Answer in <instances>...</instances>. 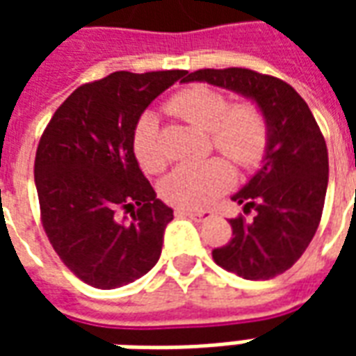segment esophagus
<instances>
[{
    "label": "esophagus",
    "instance_id": "esophagus-1",
    "mask_svg": "<svg viewBox=\"0 0 356 356\" xmlns=\"http://www.w3.org/2000/svg\"><path fill=\"white\" fill-rule=\"evenodd\" d=\"M175 213H177V216L191 217V219H194V221H204V219H209V217L213 216V213L208 211V209H204V211H194V209H183V208L175 209Z\"/></svg>",
    "mask_w": 356,
    "mask_h": 356
}]
</instances>
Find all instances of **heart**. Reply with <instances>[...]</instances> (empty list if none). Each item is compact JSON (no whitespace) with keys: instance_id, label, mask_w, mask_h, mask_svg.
Wrapping results in <instances>:
<instances>
[{"instance_id":"heart-1","label":"heart","mask_w":356,"mask_h":356,"mask_svg":"<svg viewBox=\"0 0 356 356\" xmlns=\"http://www.w3.org/2000/svg\"><path fill=\"white\" fill-rule=\"evenodd\" d=\"M168 110L186 122L209 131L211 145L242 170H254L267 154L268 124L263 110L254 102L231 104L216 88L193 86L179 91L168 102ZM133 152L145 171L154 173L165 163L158 120L145 114L133 131ZM232 168L221 158L198 163H181L163 177V200L179 208H204L232 185Z\"/></svg>"}]
</instances>
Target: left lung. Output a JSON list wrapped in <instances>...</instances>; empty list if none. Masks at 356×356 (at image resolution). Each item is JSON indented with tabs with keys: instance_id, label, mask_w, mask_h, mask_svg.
I'll use <instances>...</instances> for the list:
<instances>
[{
	"instance_id": "left-lung-1",
	"label": "left lung",
	"mask_w": 356,
	"mask_h": 356,
	"mask_svg": "<svg viewBox=\"0 0 356 356\" xmlns=\"http://www.w3.org/2000/svg\"><path fill=\"white\" fill-rule=\"evenodd\" d=\"M183 81L238 91L254 99L267 118L263 168L232 196L254 217L229 219L232 238L211 255L219 267L246 280L282 275L303 255L324 209L328 150L313 112L290 83L250 68H204Z\"/></svg>"
}]
</instances>
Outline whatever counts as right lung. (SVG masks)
Wrapping results in <instances>:
<instances>
[{"instance_id":"add662e5","label":"right lung","mask_w":356,"mask_h":356,"mask_svg":"<svg viewBox=\"0 0 356 356\" xmlns=\"http://www.w3.org/2000/svg\"><path fill=\"white\" fill-rule=\"evenodd\" d=\"M183 76L114 72L83 83L43 129L34 160L43 231L60 261L93 288L125 286L160 259L173 209L143 175L133 131L148 104Z\"/></svg>"}]
</instances>
